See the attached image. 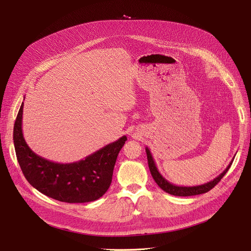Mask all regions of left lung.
I'll list each match as a JSON object with an SVG mask.
<instances>
[{
    "instance_id": "8db88e82",
    "label": "left lung",
    "mask_w": 251,
    "mask_h": 251,
    "mask_svg": "<svg viewBox=\"0 0 251 251\" xmlns=\"http://www.w3.org/2000/svg\"><path fill=\"white\" fill-rule=\"evenodd\" d=\"M146 151H147V156H148V163H149V168L151 171V176H153L154 180L156 183L158 184V186L160 187L161 189H163L164 192H166L168 194L174 195V196H179V197H188V196H196V195H200V194H205L209 192L212 187H215L220 180H221L224 175L227 173V171L229 170V168L232 164L233 159L230 161V163L228 164V166L223 171V173H221L219 175L218 177H216L214 180H211L207 183H204L201 185H196V186H179V185H175L173 183H171L170 181L166 180L162 175L159 173L156 163L154 161V158L151 156V151L148 147H146Z\"/></svg>"
}]
</instances>
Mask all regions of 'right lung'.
Returning a JSON list of instances; mask_svg holds the SVG:
<instances>
[{"instance_id": "obj_1", "label": "right lung", "mask_w": 251, "mask_h": 251, "mask_svg": "<svg viewBox=\"0 0 251 251\" xmlns=\"http://www.w3.org/2000/svg\"><path fill=\"white\" fill-rule=\"evenodd\" d=\"M23 107L24 102L14 123L13 143L18 162L29 183L42 194L60 202L86 203L102 197L111 185L114 165L126 136L77 162H53L28 147L22 130Z\"/></svg>"}]
</instances>
